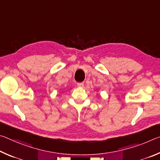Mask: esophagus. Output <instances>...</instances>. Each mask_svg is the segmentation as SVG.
I'll return each mask as SVG.
<instances>
[{"mask_svg": "<svg viewBox=\"0 0 160 160\" xmlns=\"http://www.w3.org/2000/svg\"><path fill=\"white\" fill-rule=\"evenodd\" d=\"M78 86L79 87V88H83L84 83H83V82H79V83H78Z\"/></svg>", "mask_w": 160, "mask_h": 160, "instance_id": "esophagus-1", "label": "esophagus"}]
</instances>
